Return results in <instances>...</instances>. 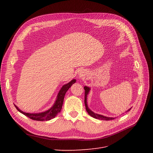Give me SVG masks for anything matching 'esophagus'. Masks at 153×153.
I'll return each mask as SVG.
<instances>
[{
  "instance_id": "esophagus-1",
  "label": "esophagus",
  "mask_w": 153,
  "mask_h": 153,
  "mask_svg": "<svg viewBox=\"0 0 153 153\" xmlns=\"http://www.w3.org/2000/svg\"><path fill=\"white\" fill-rule=\"evenodd\" d=\"M78 75H79V76H80V77H83V76H84V72H83V71H82V70L79 71V72H78Z\"/></svg>"
}]
</instances>
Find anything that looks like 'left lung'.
Instances as JSON below:
<instances>
[{"instance_id":"1","label":"left lung","mask_w":153,"mask_h":153,"mask_svg":"<svg viewBox=\"0 0 153 153\" xmlns=\"http://www.w3.org/2000/svg\"><path fill=\"white\" fill-rule=\"evenodd\" d=\"M84 90H85V100H84V102H85V108H86V111L88 112L91 117H94L95 119H100V120H103V121H109V120H113L115 118L114 117H106V116H103L102 115H100V114H96L94 112H92L91 111L89 107H88L87 106V94H89V91H90V87H87L85 86L84 87ZM131 108H129L128 110H127L126 112H128L131 110Z\"/></svg>"}]
</instances>
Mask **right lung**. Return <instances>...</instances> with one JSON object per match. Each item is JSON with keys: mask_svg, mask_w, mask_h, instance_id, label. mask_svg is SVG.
Here are the masks:
<instances>
[{"mask_svg": "<svg viewBox=\"0 0 153 153\" xmlns=\"http://www.w3.org/2000/svg\"><path fill=\"white\" fill-rule=\"evenodd\" d=\"M75 82H76V80L73 79L71 82L68 83V84L64 85L62 87L61 90L59 91V93L57 94L56 101H55L53 105L49 110L45 111V112H41V113H37V114L26 113V112H23V111H22L21 110H20L18 108V106H16L15 105H15L16 108L18 111H19L20 113L25 115V116L29 117L30 119H31L32 120H34V121H49V120L55 117V116L57 115V114L61 112V110L62 109V104H63L64 96H65L68 90L71 87V86L73 84H75Z\"/></svg>", "mask_w": 153, "mask_h": 153, "instance_id": "obj_1", "label": "right lung"}]
</instances>
